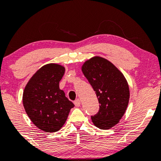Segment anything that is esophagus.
I'll return each mask as SVG.
<instances>
[{
    "label": "esophagus",
    "mask_w": 161,
    "mask_h": 161,
    "mask_svg": "<svg viewBox=\"0 0 161 161\" xmlns=\"http://www.w3.org/2000/svg\"><path fill=\"white\" fill-rule=\"evenodd\" d=\"M80 104H81V102H80V100L79 99L75 100V101H74V104L75 107H79L80 106Z\"/></svg>",
    "instance_id": "obj_1"
}]
</instances>
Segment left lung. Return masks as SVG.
Segmentation results:
<instances>
[{
  "instance_id": "left-lung-1",
  "label": "left lung",
  "mask_w": 161,
  "mask_h": 161,
  "mask_svg": "<svg viewBox=\"0 0 161 161\" xmlns=\"http://www.w3.org/2000/svg\"><path fill=\"white\" fill-rule=\"evenodd\" d=\"M82 71L99 102V110L92 116L94 125L108 129L117 124L129 104V88L123 73L112 63L101 57L85 62Z\"/></svg>"
}]
</instances>
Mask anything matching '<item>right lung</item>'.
<instances>
[{"mask_svg":"<svg viewBox=\"0 0 161 161\" xmlns=\"http://www.w3.org/2000/svg\"><path fill=\"white\" fill-rule=\"evenodd\" d=\"M65 68L49 64L40 68L25 87L24 108L31 121L39 129L54 132L64 125L73 102L59 88Z\"/></svg>","mask_w":161,"mask_h":161,"instance_id":"obj_1","label":"right lung"}]
</instances>
